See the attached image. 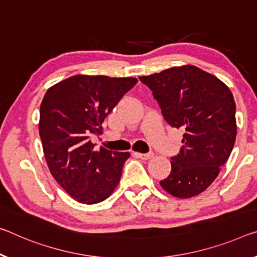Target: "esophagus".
<instances>
[{
	"instance_id": "1",
	"label": "esophagus",
	"mask_w": 257,
	"mask_h": 257,
	"mask_svg": "<svg viewBox=\"0 0 257 257\" xmlns=\"http://www.w3.org/2000/svg\"><path fill=\"white\" fill-rule=\"evenodd\" d=\"M136 156L138 158L143 159V160H149V159H151L153 157V153L152 152H149V153H136Z\"/></svg>"
}]
</instances>
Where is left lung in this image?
<instances>
[{
	"label": "left lung",
	"mask_w": 257,
	"mask_h": 257,
	"mask_svg": "<svg viewBox=\"0 0 257 257\" xmlns=\"http://www.w3.org/2000/svg\"><path fill=\"white\" fill-rule=\"evenodd\" d=\"M170 127L183 129V146L160 182L167 192L191 198L205 191L225 164L237 136L235 103L216 76L185 65L140 76Z\"/></svg>",
	"instance_id": "obj_1"
}]
</instances>
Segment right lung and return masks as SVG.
<instances>
[{"label": "right lung", "instance_id": "add662e5", "mask_svg": "<svg viewBox=\"0 0 257 257\" xmlns=\"http://www.w3.org/2000/svg\"><path fill=\"white\" fill-rule=\"evenodd\" d=\"M137 83L135 77L74 75L49 88L40 107L39 133L50 173L77 202L105 200L120 182L129 152L95 151L92 134Z\"/></svg>", "mask_w": 257, "mask_h": 257}]
</instances>
